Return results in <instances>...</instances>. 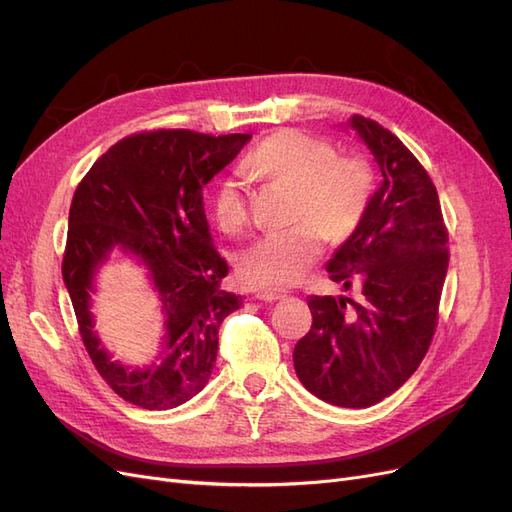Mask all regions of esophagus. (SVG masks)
<instances>
[{
  "mask_svg": "<svg viewBox=\"0 0 512 512\" xmlns=\"http://www.w3.org/2000/svg\"><path fill=\"white\" fill-rule=\"evenodd\" d=\"M254 297L258 301H267V303H273L277 299H282V292H275V290H258Z\"/></svg>",
  "mask_w": 512,
  "mask_h": 512,
  "instance_id": "1",
  "label": "esophagus"
}]
</instances>
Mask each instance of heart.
Segmentation results:
<instances>
[{"label": "heart", "instance_id": "1", "mask_svg": "<svg viewBox=\"0 0 512 512\" xmlns=\"http://www.w3.org/2000/svg\"><path fill=\"white\" fill-rule=\"evenodd\" d=\"M254 179L294 188L288 230L267 232L241 250L237 269L254 288H286L314 265L331 241L350 237L361 224L371 198L369 166L354 156H337L324 138L299 130H280L254 147L241 162ZM213 215L226 232H237L247 220L243 185L224 179L213 194Z\"/></svg>", "mask_w": 512, "mask_h": 512}]
</instances>
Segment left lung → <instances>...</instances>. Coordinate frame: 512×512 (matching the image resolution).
<instances>
[{
	"label": "left lung",
	"mask_w": 512,
	"mask_h": 512,
	"mask_svg": "<svg viewBox=\"0 0 512 512\" xmlns=\"http://www.w3.org/2000/svg\"><path fill=\"white\" fill-rule=\"evenodd\" d=\"M382 181L361 224L327 262L333 282L361 286V301L307 297L312 329L294 346L305 389L342 408H369L395 393L429 350L448 269V235L436 185L380 123L348 121ZM353 307L348 310L347 305Z\"/></svg>",
	"instance_id": "1"
}]
</instances>
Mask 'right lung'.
Listing matches in <instances>:
<instances>
[{"mask_svg": "<svg viewBox=\"0 0 512 512\" xmlns=\"http://www.w3.org/2000/svg\"><path fill=\"white\" fill-rule=\"evenodd\" d=\"M250 138L190 130L132 134L98 158L74 192L61 275L91 361L128 404L177 408L211 378L220 324L243 297L220 288L228 265L213 250L203 190ZM113 251L143 264L159 297L165 342L159 361L147 368L115 362L95 331L90 297Z\"/></svg>", "mask_w": 512, "mask_h": 512, "instance_id": "add662e5", "label": "right lung"}]
</instances>
